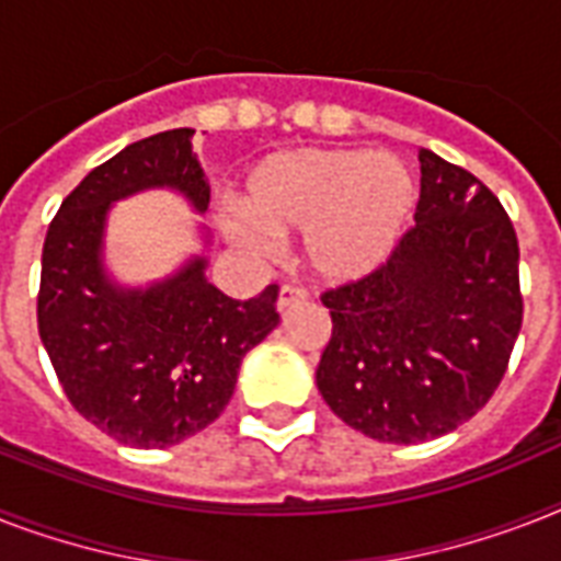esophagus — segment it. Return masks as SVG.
Masks as SVG:
<instances>
[{
    "mask_svg": "<svg viewBox=\"0 0 561 561\" xmlns=\"http://www.w3.org/2000/svg\"><path fill=\"white\" fill-rule=\"evenodd\" d=\"M299 302H306V290L299 288V285H282V290H279V302H276V306H279L282 314H285V311H288V308L299 306Z\"/></svg>",
    "mask_w": 561,
    "mask_h": 561,
    "instance_id": "1",
    "label": "esophagus"
}]
</instances>
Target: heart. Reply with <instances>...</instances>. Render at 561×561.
I'll return each mask as SVG.
<instances>
[{
	"label": "heart",
	"instance_id": "b5f03b06",
	"mask_svg": "<svg viewBox=\"0 0 561 561\" xmlns=\"http://www.w3.org/2000/svg\"><path fill=\"white\" fill-rule=\"evenodd\" d=\"M416 178L392 153L297 148L250 171L241 209L253 224H224L232 244L262 253L267 236L306 232L302 253L317 279L352 285L381 271L416 211Z\"/></svg>",
	"mask_w": 561,
	"mask_h": 561
}]
</instances>
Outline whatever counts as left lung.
<instances>
[{
  "label": "left lung",
  "instance_id": "left-lung-1",
  "mask_svg": "<svg viewBox=\"0 0 561 561\" xmlns=\"http://www.w3.org/2000/svg\"><path fill=\"white\" fill-rule=\"evenodd\" d=\"M416 227L381 271L325 290V404L369 439L416 445L478 413L522 332L518 238L474 174L419 153Z\"/></svg>",
  "mask_w": 561,
  "mask_h": 561
}]
</instances>
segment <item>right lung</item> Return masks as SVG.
Listing matches in <instances>:
<instances>
[{
    "mask_svg": "<svg viewBox=\"0 0 561 561\" xmlns=\"http://www.w3.org/2000/svg\"><path fill=\"white\" fill-rule=\"evenodd\" d=\"M192 136V127L148 136L92 169L43 244L37 329L57 381L87 422L134 448H169L211 425L247 352L279 325L276 285L244 302L227 297L206 279V255L145 288L118 285L104 267L113 203L171 188L206 211Z\"/></svg>",
    "mask_w": 561,
    "mask_h": 561,
    "instance_id": "obj_1",
    "label": "right lung"
}]
</instances>
